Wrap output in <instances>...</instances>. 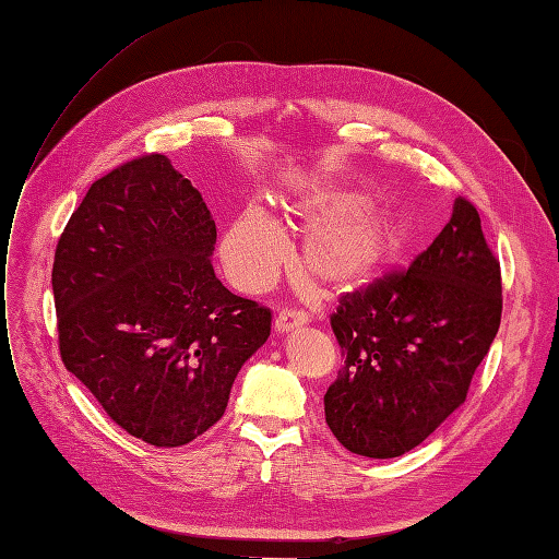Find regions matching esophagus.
I'll list each match as a JSON object with an SVG mask.
<instances>
[{"label": "esophagus", "mask_w": 559, "mask_h": 559, "mask_svg": "<svg viewBox=\"0 0 559 559\" xmlns=\"http://www.w3.org/2000/svg\"><path fill=\"white\" fill-rule=\"evenodd\" d=\"M308 322V316L304 311H297V308H283V311L276 316V329L281 334L293 332L297 326H304Z\"/></svg>", "instance_id": "obj_1"}]
</instances>
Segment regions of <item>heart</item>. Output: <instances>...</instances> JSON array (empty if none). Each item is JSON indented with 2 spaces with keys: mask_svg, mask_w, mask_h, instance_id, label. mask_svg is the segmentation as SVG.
I'll use <instances>...</instances> for the list:
<instances>
[{
  "mask_svg": "<svg viewBox=\"0 0 559 559\" xmlns=\"http://www.w3.org/2000/svg\"><path fill=\"white\" fill-rule=\"evenodd\" d=\"M366 206L364 195L334 193L308 198L293 210L301 225H316L306 239L304 260L324 287L349 290L394 260L401 246L399 225ZM285 258V233L262 210L243 212L223 241L227 272L246 290L272 283Z\"/></svg>",
  "mask_w": 559,
  "mask_h": 559,
  "instance_id": "b5f03b06",
  "label": "heart"
}]
</instances>
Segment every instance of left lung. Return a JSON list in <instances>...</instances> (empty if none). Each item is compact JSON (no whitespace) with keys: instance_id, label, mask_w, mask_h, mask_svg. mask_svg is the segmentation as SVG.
Listing matches in <instances>:
<instances>
[{"instance_id":"obj_1","label":"left lung","mask_w":559,"mask_h":559,"mask_svg":"<svg viewBox=\"0 0 559 559\" xmlns=\"http://www.w3.org/2000/svg\"><path fill=\"white\" fill-rule=\"evenodd\" d=\"M502 318V274L477 206L451 221L407 269L338 297L329 316L345 359L324 394L336 440L368 459L421 444L469 391Z\"/></svg>"}]
</instances>
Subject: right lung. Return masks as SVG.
<instances>
[{
	"mask_svg": "<svg viewBox=\"0 0 559 559\" xmlns=\"http://www.w3.org/2000/svg\"><path fill=\"white\" fill-rule=\"evenodd\" d=\"M216 223L163 154L92 183L52 264L59 355L106 415L154 447H181L227 407L272 308L216 278Z\"/></svg>",
	"mask_w": 559,
	"mask_h": 559,
	"instance_id": "1",
	"label": "right lung"
}]
</instances>
